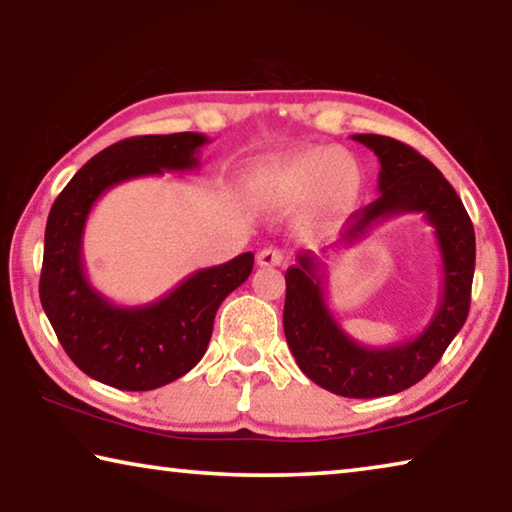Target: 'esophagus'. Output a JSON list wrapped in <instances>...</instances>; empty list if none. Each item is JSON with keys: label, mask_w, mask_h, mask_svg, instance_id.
<instances>
[{"label": "esophagus", "mask_w": 512, "mask_h": 512, "mask_svg": "<svg viewBox=\"0 0 512 512\" xmlns=\"http://www.w3.org/2000/svg\"><path fill=\"white\" fill-rule=\"evenodd\" d=\"M282 264V253L275 248H264L257 253V266L271 268V266H280Z\"/></svg>", "instance_id": "1"}]
</instances>
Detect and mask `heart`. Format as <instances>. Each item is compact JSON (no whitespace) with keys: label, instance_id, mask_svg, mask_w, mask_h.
Wrapping results in <instances>:
<instances>
[{"label":"heart","instance_id":"1","mask_svg":"<svg viewBox=\"0 0 512 512\" xmlns=\"http://www.w3.org/2000/svg\"><path fill=\"white\" fill-rule=\"evenodd\" d=\"M248 187L266 205L293 207L307 201V221L327 225L357 205L361 171L350 153L305 149L257 167Z\"/></svg>","mask_w":512,"mask_h":512}]
</instances>
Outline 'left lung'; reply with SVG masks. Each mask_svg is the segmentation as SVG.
Masks as SVG:
<instances>
[{"label":"left lung","instance_id":"obj_1","mask_svg":"<svg viewBox=\"0 0 512 512\" xmlns=\"http://www.w3.org/2000/svg\"><path fill=\"white\" fill-rule=\"evenodd\" d=\"M379 158L377 201L348 219L336 248L354 244L372 225L400 214H422L433 228L443 262V287L429 325L413 339L388 348L354 341L329 311L325 268L314 253H300L291 266L284 300V336L298 368L329 393L343 397H384L406 391L436 366L465 325L474 277V228L461 198L443 173L393 137L352 135Z\"/></svg>","mask_w":512,"mask_h":512}]
</instances>
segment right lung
<instances>
[{
  "label": "right lung",
  "instance_id": "add662e5",
  "mask_svg": "<svg viewBox=\"0 0 512 512\" xmlns=\"http://www.w3.org/2000/svg\"><path fill=\"white\" fill-rule=\"evenodd\" d=\"M207 142L201 133L128 137L85 162L51 205L40 302L69 359L101 384L153 391L187 375L212 339L216 309L253 271L255 255H237L135 307L115 305L85 275L83 232L94 203L126 180L198 169Z\"/></svg>",
  "mask_w": 512,
  "mask_h": 512
}]
</instances>
